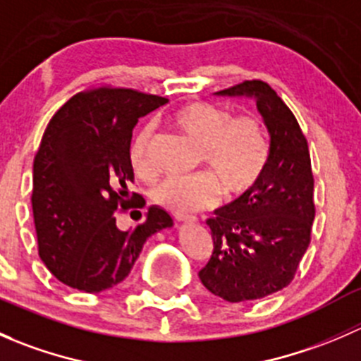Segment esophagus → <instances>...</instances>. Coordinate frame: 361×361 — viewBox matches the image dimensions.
I'll list each match as a JSON object with an SVG mask.
<instances>
[{"mask_svg":"<svg viewBox=\"0 0 361 361\" xmlns=\"http://www.w3.org/2000/svg\"><path fill=\"white\" fill-rule=\"evenodd\" d=\"M174 218H176L178 221H190L192 220L188 214H183V213H174Z\"/></svg>","mask_w":361,"mask_h":361,"instance_id":"obj_1","label":"esophagus"}]
</instances>
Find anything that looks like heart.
Wrapping results in <instances>:
<instances>
[{"label":"heart","instance_id":"heart-1","mask_svg":"<svg viewBox=\"0 0 361 361\" xmlns=\"http://www.w3.org/2000/svg\"><path fill=\"white\" fill-rule=\"evenodd\" d=\"M173 126L199 147V164L211 174L169 176L159 181L152 197L176 213L195 211L214 201L220 185L228 197L239 195L257 183L269 155L264 123L255 115L232 118V113L207 103H190L171 116ZM154 127L143 126L130 141L129 157L134 171L152 173L150 145Z\"/></svg>","mask_w":361,"mask_h":361}]
</instances>
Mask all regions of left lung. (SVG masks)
Returning a JSON list of instances; mask_svg holds the SVG:
<instances>
[{"label": "left lung", "instance_id": "left-lung-1", "mask_svg": "<svg viewBox=\"0 0 361 361\" xmlns=\"http://www.w3.org/2000/svg\"><path fill=\"white\" fill-rule=\"evenodd\" d=\"M214 96L253 99L269 136L257 183L206 220L213 253L199 278L211 293L235 304L290 285L311 241L314 180L300 126L267 83L251 80Z\"/></svg>", "mask_w": 361, "mask_h": 361}]
</instances>
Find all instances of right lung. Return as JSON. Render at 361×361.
<instances>
[{"instance_id":"right-lung-1","label":"right lung","mask_w":361,"mask_h":361,"mask_svg":"<svg viewBox=\"0 0 361 361\" xmlns=\"http://www.w3.org/2000/svg\"><path fill=\"white\" fill-rule=\"evenodd\" d=\"M167 103L130 89L80 92L47 126L32 164V214L39 258L59 281L85 293L110 290L129 276L145 243L173 218L150 206L143 224L116 227V209L143 207L134 194L129 148L141 116ZM141 218V211H137Z\"/></svg>"}]
</instances>
